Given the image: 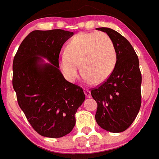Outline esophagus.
I'll list each match as a JSON object with an SVG mask.
<instances>
[{
    "mask_svg": "<svg viewBox=\"0 0 159 159\" xmlns=\"http://www.w3.org/2000/svg\"><path fill=\"white\" fill-rule=\"evenodd\" d=\"M83 91H84V93H85V95H86V97H91L90 91H89V89H83Z\"/></svg>",
    "mask_w": 159,
    "mask_h": 159,
    "instance_id": "1",
    "label": "esophagus"
}]
</instances>
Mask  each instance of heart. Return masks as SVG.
<instances>
[{
    "label": "heart",
    "instance_id": "1",
    "mask_svg": "<svg viewBox=\"0 0 159 159\" xmlns=\"http://www.w3.org/2000/svg\"><path fill=\"white\" fill-rule=\"evenodd\" d=\"M117 63V52L111 38L103 32L80 33L70 40L59 65L67 80L76 81L80 66L88 83H101L111 76Z\"/></svg>",
    "mask_w": 159,
    "mask_h": 159
}]
</instances>
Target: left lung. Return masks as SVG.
<instances>
[{"mask_svg":"<svg viewBox=\"0 0 159 159\" xmlns=\"http://www.w3.org/2000/svg\"><path fill=\"white\" fill-rule=\"evenodd\" d=\"M114 42L117 63L109 78L91 90L97 103L96 121L103 129L119 133L128 129L136 118L141 103V74L139 60L129 42L109 28H97Z\"/></svg>","mask_w":159,"mask_h":159,"instance_id":"1","label":"left lung"}]
</instances>
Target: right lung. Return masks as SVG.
I'll return each mask as SVG.
<instances>
[{
    "label": "right lung",
    "instance_id": "1",
    "mask_svg": "<svg viewBox=\"0 0 159 159\" xmlns=\"http://www.w3.org/2000/svg\"><path fill=\"white\" fill-rule=\"evenodd\" d=\"M73 35L62 29L33 31L14 58L12 84L18 105L34 131L47 138L70 133L85 100L82 87L66 80L59 70L61 48ZM42 57L50 63L44 64Z\"/></svg>",
    "mask_w": 159,
    "mask_h": 159
}]
</instances>
